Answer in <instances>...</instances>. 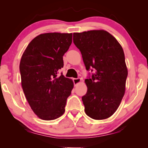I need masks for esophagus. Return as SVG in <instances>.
Segmentation results:
<instances>
[{
    "label": "esophagus",
    "mask_w": 148,
    "mask_h": 148,
    "mask_svg": "<svg viewBox=\"0 0 148 148\" xmlns=\"http://www.w3.org/2000/svg\"><path fill=\"white\" fill-rule=\"evenodd\" d=\"M73 83L75 85L77 84H79V83L81 82V81H82V79H81V78H73Z\"/></svg>",
    "instance_id": "esophagus-1"
}]
</instances>
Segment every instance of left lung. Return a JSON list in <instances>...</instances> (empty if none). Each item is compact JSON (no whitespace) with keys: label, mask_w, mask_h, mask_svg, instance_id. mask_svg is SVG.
Wrapping results in <instances>:
<instances>
[{"label":"left lung","mask_w":148,"mask_h":148,"mask_svg":"<svg viewBox=\"0 0 148 148\" xmlns=\"http://www.w3.org/2000/svg\"><path fill=\"white\" fill-rule=\"evenodd\" d=\"M73 43L82 53L86 70L94 71L85 80V112L95 120L108 119L116 112L125 92L128 71L122 46L104 30L74 33Z\"/></svg>","instance_id":"left-lung-1"}]
</instances>
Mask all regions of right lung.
I'll return each instance as SVG.
<instances>
[{
  "instance_id": "obj_1",
  "label": "right lung",
  "mask_w": 148,
  "mask_h": 148,
  "mask_svg": "<svg viewBox=\"0 0 148 148\" xmlns=\"http://www.w3.org/2000/svg\"><path fill=\"white\" fill-rule=\"evenodd\" d=\"M71 43L72 34H42L30 42L22 55V88L32 110L42 120H54L65 111L73 82L58 73Z\"/></svg>"
}]
</instances>
